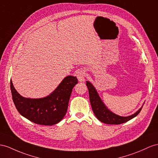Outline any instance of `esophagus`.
I'll list each match as a JSON object with an SVG mask.
<instances>
[{
  "mask_svg": "<svg viewBox=\"0 0 158 158\" xmlns=\"http://www.w3.org/2000/svg\"><path fill=\"white\" fill-rule=\"evenodd\" d=\"M76 76L79 82H84L85 81V70L84 69H81L76 72Z\"/></svg>",
  "mask_w": 158,
  "mask_h": 158,
  "instance_id": "obj_1",
  "label": "esophagus"
}]
</instances>
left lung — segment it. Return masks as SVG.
I'll list each match as a JSON object with an SVG mask.
<instances>
[{
    "label": "left lung",
    "mask_w": 158,
    "mask_h": 158,
    "mask_svg": "<svg viewBox=\"0 0 158 158\" xmlns=\"http://www.w3.org/2000/svg\"><path fill=\"white\" fill-rule=\"evenodd\" d=\"M86 85L89 90V100L91 105L93 111H94L96 118L102 123L106 124L118 125L127 122L130 119L134 118L139 114L143 106L139 108L134 114L126 117H123L117 115L113 113L106 106V105L102 102V99L98 94L95 87L89 81H86ZM144 104V103H143Z\"/></svg>",
    "instance_id": "obj_1"
}]
</instances>
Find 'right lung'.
<instances>
[{
	"label": "right lung",
	"instance_id": "right-lung-1",
	"mask_svg": "<svg viewBox=\"0 0 158 158\" xmlns=\"http://www.w3.org/2000/svg\"><path fill=\"white\" fill-rule=\"evenodd\" d=\"M77 83L76 77L67 76L50 95L38 99L21 96L11 79L10 90L15 107L24 118L37 124L52 125L60 122L65 115L73 88Z\"/></svg>",
	"mask_w": 158,
	"mask_h": 158
}]
</instances>
